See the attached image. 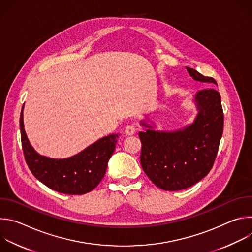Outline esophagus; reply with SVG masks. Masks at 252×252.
Returning <instances> with one entry per match:
<instances>
[{
	"instance_id": "esophagus-1",
	"label": "esophagus",
	"mask_w": 252,
	"mask_h": 252,
	"mask_svg": "<svg viewBox=\"0 0 252 252\" xmlns=\"http://www.w3.org/2000/svg\"><path fill=\"white\" fill-rule=\"evenodd\" d=\"M125 133H126L127 136L133 135V134L135 133V128H134V126H126V129H125Z\"/></svg>"
}]
</instances>
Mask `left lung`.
Segmentation results:
<instances>
[{
    "label": "left lung",
    "mask_w": 252,
    "mask_h": 252,
    "mask_svg": "<svg viewBox=\"0 0 252 252\" xmlns=\"http://www.w3.org/2000/svg\"><path fill=\"white\" fill-rule=\"evenodd\" d=\"M187 69L194 81L218 86L214 79L191 67ZM191 100L197 114L184 127L159 130L150 119L140 121L146 129L138 133L142 145L140 164L151 181L164 190L186 189L201 181L218 155L223 131L220 94L215 89H204Z\"/></svg>",
    "instance_id": "1"
}]
</instances>
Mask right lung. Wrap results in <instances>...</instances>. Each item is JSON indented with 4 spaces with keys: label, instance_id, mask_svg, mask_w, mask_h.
<instances>
[{
    "label": "right lung",
    "instance_id": "1",
    "mask_svg": "<svg viewBox=\"0 0 252 252\" xmlns=\"http://www.w3.org/2000/svg\"><path fill=\"white\" fill-rule=\"evenodd\" d=\"M24 106L20 118L22 146L26 162L34 177L64 194H84L93 190L105 174L120 134L103 136L79 154L65 158H53L40 155L28 138L24 126Z\"/></svg>",
    "mask_w": 252,
    "mask_h": 252
}]
</instances>
